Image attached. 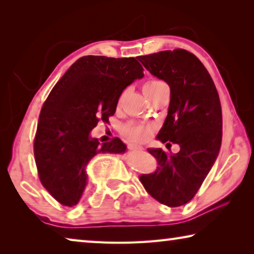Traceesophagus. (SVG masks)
Here are the masks:
<instances>
[{
    "mask_svg": "<svg viewBox=\"0 0 254 254\" xmlns=\"http://www.w3.org/2000/svg\"><path fill=\"white\" fill-rule=\"evenodd\" d=\"M128 149H130L131 151H141V150H143V148L136 147V145H132V144L128 145Z\"/></svg>",
    "mask_w": 254,
    "mask_h": 254,
    "instance_id": "obj_1",
    "label": "esophagus"
}]
</instances>
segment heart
Listing matches in <instances>:
<instances>
[{"label":"heart","mask_w":254,"mask_h":254,"mask_svg":"<svg viewBox=\"0 0 254 254\" xmlns=\"http://www.w3.org/2000/svg\"><path fill=\"white\" fill-rule=\"evenodd\" d=\"M163 86L167 85L161 80H148L143 86V92L145 96L149 98L153 93H156L159 88L163 87ZM121 98H120V102H121ZM123 132L128 139L134 141V142H142V141L147 140L149 137L150 133H151V127L148 126H142V124H127L123 127Z\"/></svg>","instance_id":"obj_1"}]
</instances>
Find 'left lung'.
<instances>
[{
  "label": "left lung",
  "instance_id": "left-lung-1",
  "mask_svg": "<svg viewBox=\"0 0 254 254\" xmlns=\"http://www.w3.org/2000/svg\"><path fill=\"white\" fill-rule=\"evenodd\" d=\"M137 59L170 87L168 114L157 140L180 147L178 153L148 149L159 167L156 173L141 175L140 182L159 203L178 207L196 195L220 152V97L207 69L187 50H165Z\"/></svg>",
  "mask_w": 254,
  "mask_h": 254
}]
</instances>
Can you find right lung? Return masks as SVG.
Here are the masks:
<instances>
[{"instance_id": "right-lung-1", "label": "right lung", "mask_w": 254, "mask_h": 254, "mask_svg": "<svg viewBox=\"0 0 254 254\" xmlns=\"http://www.w3.org/2000/svg\"><path fill=\"white\" fill-rule=\"evenodd\" d=\"M136 58L85 56L69 67L42 106L34 159L40 182L64 206L78 203L87 185L86 166L97 153H123L119 137L100 143L91 132L109 121L123 89L142 78Z\"/></svg>"}]
</instances>
